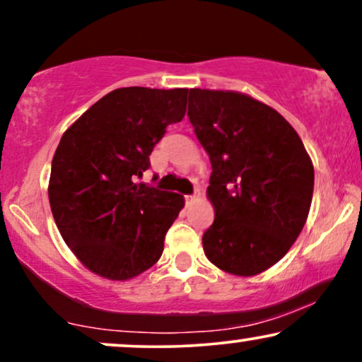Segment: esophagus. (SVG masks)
<instances>
[{
	"mask_svg": "<svg viewBox=\"0 0 362 362\" xmlns=\"http://www.w3.org/2000/svg\"><path fill=\"white\" fill-rule=\"evenodd\" d=\"M195 199H197V192H195V194H189V195H185V202H187V204H192V202L195 201Z\"/></svg>",
	"mask_w": 362,
	"mask_h": 362,
	"instance_id": "obj_1",
	"label": "esophagus"
}]
</instances>
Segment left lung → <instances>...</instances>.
<instances>
[{
	"instance_id": "left-lung-1",
	"label": "left lung",
	"mask_w": 362,
	"mask_h": 362,
	"mask_svg": "<svg viewBox=\"0 0 362 362\" xmlns=\"http://www.w3.org/2000/svg\"><path fill=\"white\" fill-rule=\"evenodd\" d=\"M187 115L213 165L206 257L235 276L267 271L310 213L315 172L303 141L279 112L236 91L190 90Z\"/></svg>"
}]
</instances>
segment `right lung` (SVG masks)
<instances>
[{
	"label": "right lung",
	"instance_id": "obj_1",
	"mask_svg": "<svg viewBox=\"0 0 362 362\" xmlns=\"http://www.w3.org/2000/svg\"><path fill=\"white\" fill-rule=\"evenodd\" d=\"M187 93L114 90L62 134L52 158L49 202L66 245L91 272L126 281L163 253L184 197L138 178L151 167L149 155L167 127L184 119Z\"/></svg>",
	"mask_w": 362,
	"mask_h": 362
}]
</instances>
